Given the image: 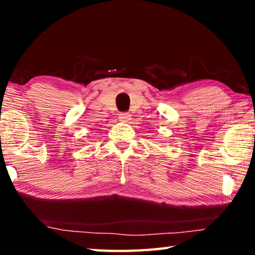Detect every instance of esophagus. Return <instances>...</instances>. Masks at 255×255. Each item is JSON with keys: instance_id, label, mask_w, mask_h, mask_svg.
Listing matches in <instances>:
<instances>
[{"instance_id": "obj_1", "label": "esophagus", "mask_w": 255, "mask_h": 255, "mask_svg": "<svg viewBox=\"0 0 255 255\" xmlns=\"http://www.w3.org/2000/svg\"><path fill=\"white\" fill-rule=\"evenodd\" d=\"M119 120L123 123H129L131 120V116L128 112H123V114L119 115Z\"/></svg>"}]
</instances>
